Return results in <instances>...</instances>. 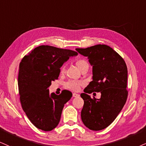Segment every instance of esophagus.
I'll return each instance as SVG.
<instances>
[{
  "label": "esophagus",
  "instance_id": "1",
  "mask_svg": "<svg viewBox=\"0 0 146 146\" xmlns=\"http://www.w3.org/2000/svg\"><path fill=\"white\" fill-rule=\"evenodd\" d=\"M73 97L74 98H77V97H79V95L77 94L76 93H73Z\"/></svg>",
  "mask_w": 146,
  "mask_h": 146
}]
</instances>
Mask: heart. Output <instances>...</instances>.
I'll return each mask as SVG.
<instances>
[{
  "label": "heart",
  "mask_w": 146,
  "mask_h": 146,
  "mask_svg": "<svg viewBox=\"0 0 146 146\" xmlns=\"http://www.w3.org/2000/svg\"><path fill=\"white\" fill-rule=\"evenodd\" d=\"M75 64L78 69L82 71L84 68L89 67V64L86 60L82 59H79L75 62ZM65 70V65H63L61 68V72H64ZM82 82L80 81H74V80H71V81H68L65 84V87L67 89L71 90V91H77L80 89V86L82 85Z\"/></svg>",
  "instance_id": "b5f03b06"
}]
</instances>
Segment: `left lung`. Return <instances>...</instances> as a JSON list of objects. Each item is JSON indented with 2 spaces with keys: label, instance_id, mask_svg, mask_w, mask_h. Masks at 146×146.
Listing matches in <instances>:
<instances>
[{
  "label": "left lung",
  "instance_id": "8db88e82",
  "mask_svg": "<svg viewBox=\"0 0 146 146\" xmlns=\"http://www.w3.org/2000/svg\"><path fill=\"white\" fill-rule=\"evenodd\" d=\"M76 50L87 57L93 66V80L80 94L84 100L82 121L91 130H102L116 119L126 103L127 65L119 54L106 44ZM93 92H100L101 98H91L88 94Z\"/></svg>",
  "mask_w": 146,
  "mask_h": 146
}]
</instances>
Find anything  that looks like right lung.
I'll return each mask as SVG.
<instances>
[{"label":"right lung","mask_w":146,"mask_h":146,"mask_svg":"<svg viewBox=\"0 0 146 146\" xmlns=\"http://www.w3.org/2000/svg\"><path fill=\"white\" fill-rule=\"evenodd\" d=\"M78 53L41 45L25 55L19 64L18 87L23 111L36 127L50 131L58 125L62 110L72 96L68 90L60 95L49 93L51 82L58 79L60 68Z\"/></svg>","instance_id":"obj_1"}]
</instances>
